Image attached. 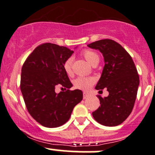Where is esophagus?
I'll use <instances>...</instances> for the list:
<instances>
[{
  "instance_id": "34e87169",
  "label": "esophagus",
  "mask_w": 155,
  "mask_h": 155,
  "mask_svg": "<svg viewBox=\"0 0 155 155\" xmlns=\"http://www.w3.org/2000/svg\"><path fill=\"white\" fill-rule=\"evenodd\" d=\"M89 97V94L87 93H85V92H84L83 93V99H86Z\"/></svg>"
}]
</instances>
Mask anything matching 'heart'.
<instances>
[{"label":"heart","instance_id":"1","mask_svg":"<svg viewBox=\"0 0 155 155\" xmlns=\"http://www.w3.org/2000/svg\"><path fill=\"white\" fill-rule=\"evenodd\" d=\"M82 55L90 64L94 65L96 63H99V55L91 50H84L82 51ZM73 58L70 57L64 63V70L67 74L71 76L73 74ZM95 80L92 77H78L73 81V85L76 88L82 91H87L94 83Z\"/></svg>","mask_w":155,"mask_h":155}]
</instances>
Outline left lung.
Returning a JSON list of instances; mask_svg holds the SVG:
<instances>
[{
	"label": "left lung",
	"mask_w": 155,
	"mask_h": 155,
	"mask_svg": "<svg viewBox=\"0 0 155 155\" xmlns=\"http://www.w3.org/2000/svg\"><path fill=\"white\" fill-rule=\"evenodd\" d=\"M87 46L99 50L105 62L95 88L106 87L109 91L107 97H97L101 106L92 115L102 125H119L132 112L140 85L134 61L119 43L109 39L94 42Z\"/></svg>",
	"instance_id": "left-lung-1"
}]
</instances>
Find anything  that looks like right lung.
<instances>
[{
    "label": "right lung",
    "mask_w": 155,
    "mask_h": 155,
    "mask_svg": "<svg viewBox=\"0 0 155 155\" xmlns=\"http://www.w3.org/2000/svg\"><path fill=\"white\" fill-rule=\"evenodd\" d=\"M73 53L64 46L43 43L32 51L21 68L20 88L28 111L46 127L64 124L83 97L81 90H70L73 85L64 70V63ZM58 84L67 90L57 94L54 89Z\"/></svg>",
    "instance_id": "add662e5"
}]
</instances>
